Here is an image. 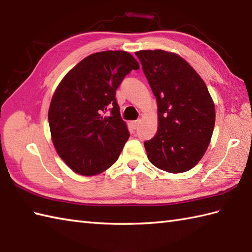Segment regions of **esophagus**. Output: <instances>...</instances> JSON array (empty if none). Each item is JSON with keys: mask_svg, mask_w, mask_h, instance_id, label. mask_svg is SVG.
Returning a JSON list of instances; mask_svg holds the SVG:
<instances>
[{"mask_svg": "<svg viewBox=\"0 0 252 252\" xmlns=\"http://www.w3.org/2000/svg\"><path fill=\"white\" fill-rule=\"evenodd\" d=\"M139 123H140V121H139V120H137V121H132V122H131V125H132V127H133V128H135V129H136V128L139 126Z\"/></svg>", "mask_w": 252, "mask_h": 252, "instance_id": "34e87169", "label": "esophagus"}]
</instances>
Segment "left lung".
<instances>
[{
    "mask_svg": "<svg viewBox=\"0 0 252 252\" xmlns=\"http://www.w3.org/2000/svg\"><path fill=\"white\" fill-rule=\"evenodd\" d=\"M136 56L158 107V129L144 142L148 158L171 173L184 172L202 159L215 128L214 101L191 65L165 50H140Z\"/></svg>",
    "mask_w": 252,
    "mask_h": 252,
    "instance_id": "1",
    "label": "left lung"
}]
</instances>
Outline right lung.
<instances>
[{
    "instance_id": "right-lung-1",
    "label": "right lung",
    "mask_w": 252,
    "mask_h": 252,
    "mask_svg": "<svg viewBox=\"0 0 252 252\" xmlns=\"http://www.w3.org/2000/svg\"><path fill=\"white\" fill-rule=\"evenodd\" d=\"M137 69L129 53L100 52L84 58L56 89L48 111L50 133L58 155L76 173L98 175L119 158L129 131L116 89Z\"/></svg>"
}]
</instances>
